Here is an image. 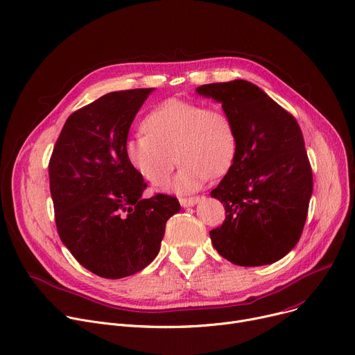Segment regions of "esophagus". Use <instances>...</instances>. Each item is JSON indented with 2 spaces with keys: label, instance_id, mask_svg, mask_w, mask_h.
<instances>
[{
  "label": "esophagus",
  "instance_id": "1",
  "mask_svg": "<svg viewBox=\"0 0 355 355\" xmlns=\"http://www.w3.org/2000/svg\"><path fill=\"white\" fill-rule=\"evenodd\" d=\"M200 197H188V198H180V204L181 207L184 208H188V207H194L197 202H200Z\"/></svg>",
  "mask_w": 355,
  "mask_h": 355
}]
</instances>
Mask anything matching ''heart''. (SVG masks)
Masks as SVG:
<instances>
[{
  "mask_svg": "<svg viewBox=\"0 0 355 355\" xmlns=\"http://www.w3.org/2000/svg\"><path fill=\"white\" fill-rule=\"evenodd\" d=\"M141 130L124 144L131 168L162 187L173 173L174 153L181 167L171 190L180 194L197 191L209 177L224 175L237 155V130L221 107L168 98L144 116Z\"/></svg>",
  "mask_w": 355,
  "mask_h": 355,
  "instance_id": "heart-1",
  "label": "heart"
}]
</instances>
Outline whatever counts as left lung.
I'll return each mask as SVG.
<instances>
[{
    "label": "left lung",
    "mask_w": 355,
    "mask_h": 355,
    "mask_svg": "<svg viewBox=\"0 0 355 355\" xmlns=\"http://www.w3.org/2000/svg\"><path fill=\"white\" fill-rule=\"evenodd\" d=\"M221 103L237 130L231 168L211 191L224 204L212 245L235 266L258 267L286 257L298 243L313 194V171L295 118L245 80L201 85Z\"/></svg>",
    "instance_id": "left-lung-1"
}]
</instances>
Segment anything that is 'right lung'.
<instances>
[{
    "label": "right lung",
    "mask_w": 355,
    "mask_h": 355,
    "mask_svg": "<svg viewBox=\"0 0 355 355\" xmlns=\"http://www.w3.org/2000/svg\"><path fill=\"white\" fill-rule=\"evenodd\" d=\"M154 88L114 91L71 114L49 165L62 244L88 271L118 279L157 257L177 198H143L147 184L128 164L124 144Z\"/></svg>",
    "instance_id": "add662e5"
}]
</instances>
